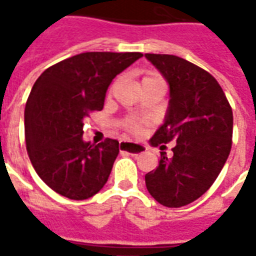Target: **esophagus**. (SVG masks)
Here are the masks:
<instances>
[{"label":"esophagus","mask_w":256,"mask_h":256,"mask_svg":"<svg viewBox=\"0 0 256 256\" xmlns=\"http://www.w3.org/2000/svg\"><path fill=\"white\" fill-rule=\"evenodd\" d=\"M119 148H120V150L128 152L130 155H138V154L144 152V146L142 145L133 144V142H120Z\"/></svg>","instance_id":"34e87169"}]
</instances>
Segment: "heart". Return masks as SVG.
Returning a JSON list of instances; mask_svg holds the SVG:
<instances>
[{
	"instance_id": "b5f03b06",
	"label": "heart",
	"mask_w": 256,
	"mask_h": 256,
	"mask_svg": "<svg viewBox=\"0 0 256 256\" xmlns=\"http://www.w3.org/2000/svg\"><path fill=\"white\" fill-rule=\"evenodd\" d=\"M154 78H158V75H156V74H150V75L144 76L142 82L148 80V79H154ZM123 128H124L126 132H128V133L137 134L140 132V128H141V123L137 122V120H134V119H128V120H126V122H123Z\"/></svg>"
}]
</instances>
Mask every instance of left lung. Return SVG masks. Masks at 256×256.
I'll return each instance as SVG.
<instances>
[{
	"label": "left lung",
	"mask_w": 256,
	"mask_h": 256,
	"mask_svg": "<svg viewBox=\"0 0 256 256\" xmlns=\"http://www.w3.org/2000/svg\"><path fill=\"white\" fill-rule=\"evenodd\" d=\"M170 86L164 123L150 138L154 146L176 142L172 156L160 152L159 166L145 176L158 203L177 208L198 200L220 176L230 154L233 112L216 79L172 54L146 53Z\"/></svg>",
	"instance_id": "8db88e82"
}]
</instances>
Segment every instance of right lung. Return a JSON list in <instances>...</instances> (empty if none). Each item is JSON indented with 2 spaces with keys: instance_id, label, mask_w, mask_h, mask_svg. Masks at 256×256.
<instances>
[{
  "instance_id": "add662e5",
  "label": "right lung",
  "mask_w": 256,
  "mask_h": 256,
  "mask_svg": "<svg viewBox=\"0 0 256 256\" xmlns=\"http://www.w3.org/2000/svg\"><path fill=\"white\" fill-rule=\"evenodd\" d=\"M140 58V52L80 53L36 80L26 104V148L36 174L58 194L84 200L108 181L119 142H84V120L102 110L112 79Z\"/></svg>"
}]
</instances>
